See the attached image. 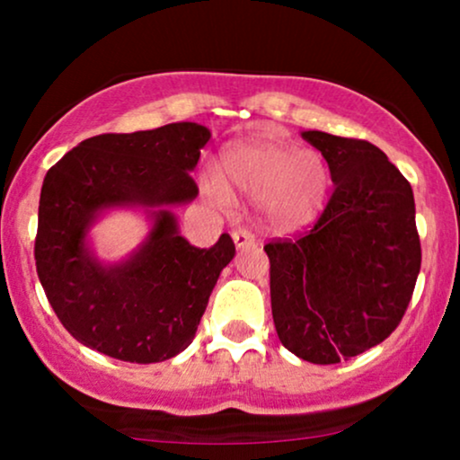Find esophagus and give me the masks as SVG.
I'll return each mask as SVG.
<instances>
[{"label": "esophagus", "instance_id": "1", "mask_svg": "<svg viewBox=\"0 0 460 460\" xmlns=\"http://www.w3.org/2000/svg\"><path fill=\"white\" fill-rule=\"evenodd\" d=\"M231 237H234L235 248H240V251H244V248H252V246H257L255 235H252L251 231H246V229H235L234 234H231Z\"/></svg>", "mask_w": 460, "mask_h": 460}]
</instances>
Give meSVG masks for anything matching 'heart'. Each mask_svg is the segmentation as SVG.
Segmentation results:
<instances>
[{
    "mask_svg": "<svg viewBox=\"0 0 460 460\" xmlns=\"http://www.w3.org/2000/svg\"><path fill=\"white\" fill-rule=\"evenodd\" d=\"M223 175L205 171L200 190L214 203L229 200V188L260 200L263 220L277 231L307 229L329 203L331 168L322 153L298 149L274 134H255L226 145Z\"/></svg>",
    "mask_w": 460,
    "mask_h": 460,
    "instance_id": "obj_1",
    "label": "heart"
}]
</instances>
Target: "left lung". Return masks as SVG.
Segmentation results:
<instances>
[{
	"instance_id": "1",
	"label": "left lung",
	"mask_w": 460,
	"mask_h": 460,
	"mask_svg": "<svg viewBox=\"0 0 460 460\" xmlns=\"http://www.w3.org/2000/svg\"><path fill=\"white\" fill-rule=\"evenodd\" d=\"M335 183L320 220L298 240L263 246L279 340L303 361L331 366L395 331L421 266L411 183L378 146L303 131Z\"/></svg>"
}]
</instances>
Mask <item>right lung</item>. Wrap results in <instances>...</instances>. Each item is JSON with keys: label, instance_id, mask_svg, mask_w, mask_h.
<instances>
[{"label": "right lung", "instance_id": "1", "mask_svg": "<svg viewBox=\"0 0 460 460\" xmlns=\"http://www.w3.org/2000/svg\"><path fill=\"white\" fill-rule=\"evenodd\" d=\"M212 131L171 123L79 142L47 171L36 272L65 329L84 346L129 363H160L192 344L209 294L235 246L223 234L197 248L179 234L175 205L197 199L190 172ZM114 208H138L150 234L125 261L96 257L90 229Z\"/></svg>", "mask_w": 460, "mask_h": 460}]
</instances>
